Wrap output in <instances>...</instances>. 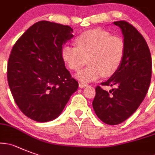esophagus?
<instances>
[{
  "label": "esophagus",
  "instance_id": "34e87169",
  "mask_svg": "<svg viewBox=\"0 0 155 155\" xmlns=\"http://www.w3.org/2000/svg\"><path fill=\"white\" fill-rule=\"evenodd\" d=\"M87 86V84H86L79 83V87H80V88H84V87H86Z\"/></svg>",
  "mask_w": 155,
  "mask_h": 155
}]
</instances>
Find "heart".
Instances as JSON below:
<instances>
[{
  "mask_svg": "<svg viewBox=\"0 0 155 155\" xmlns=\"http://www.w3.org/2000/svg\"><path fill=\"white\" fill-rule=\"evenodd\" d=\"M77 46L66 45L61 56L70 69L78 71L86 63L89 66L79 72L77 78L82 82H91L103 75L110 77L121 64L125 51L124 41L102 29L84 31L77 37Z\"/></svg>",
  "mask_w": 155,
  "mask_h": 155,
  "instance_id": "obj_1",
  "label": "heart"
}]
</instances>
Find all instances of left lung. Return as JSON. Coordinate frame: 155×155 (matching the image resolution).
<instances>
[{"label": "left lung", "mask_w": 155, "mask_h": 155, "mask_svg": "<svg viewBox=\"0 0 155 155\" xmlns=\"http://www.w3.org/2000/svg\"><path fill=\"white\" fill-rule=\"evenodd\" d=\"M114 25L120 28L125 51L117 71L103 86H114L109 92L97 86L92 102L101 120L116 125L131 116L147 94L151 78L152 61L147 42L133 25L124 21Z\"/></svg>", "instance_id": "obj_1"}]
</instances>
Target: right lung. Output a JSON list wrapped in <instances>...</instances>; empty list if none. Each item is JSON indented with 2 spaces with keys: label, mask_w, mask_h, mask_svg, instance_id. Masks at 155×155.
Segmentation results:
<instances>
[{
  "label": "right lung",
  "mask_w": 155,
  "mask_h": 155,
  "mask_svg": "<svg viewBox=\"0 0 155 155\" xmlns=\"http://www.w3.org/2000/svg\"><path fill=\"white\" fill-rule=\"evenodd\" d=\"M68 25L47 21L30 27L16 41L8 63V81L20 110L35 121L57 118L78 82L65 68L63 45L74 37Z\"/></svg>",
  "instance_id": "right-lung-1"
}]
</instances>
